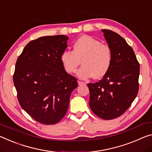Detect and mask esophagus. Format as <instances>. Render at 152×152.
Segmentation results:
<instances>
[{
  "label": "esophagus",
  "instance_id": "esophagus-1",
  "mask_svg": "<svg viewBox=\"0 0 152 152\" xmlns=\"http://www.w3.org/2000/svg\"><path fill=\"white\" fill-rule=\"evenodd\" d=\"M78 84H79V86H81V85H85L86 83L85 82H83V81H78Z\"/></svg>",
  "mask_w": 152,
  "mask_h": 152
}]
</instances>
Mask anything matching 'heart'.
I'll use <instances>...</instances> for the list:
<instances>
[{
    "instance_id": "obj_1",
    "label": "heart",
    "mask_w": 152,
    "mask_h": 152,
    "mask_svg": "<svg viewBox=\"0 0 152 152\" xmlns=\"http://www.w3.org/2000/svg\"><path fill=\"white\" fill-rule=\"evenodd\" d=\"M111 49L99 40L88 35L79 38L75 42L73 51H64L61 55V62L67 73H75L79 65L83 66L77 72L81 79L94 76L101 79L108 73L112 62Z\"/></svg>"
}]
</instances>
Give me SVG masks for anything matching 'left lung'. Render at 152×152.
Listing matches in <instances>:
<instances>
[{"label": "left lung", "instance_id": "8db88e82", "mask_svg": "<svg viewBox=\"0 0 152 152\" xmlns=\"http://www.w3.org/2000/svg\"><path fill=\"white\" fill-rule=\"evenodd\" d=\"M102 32L111 49L113 58L103 78L88 84L89 104L98 117L112 120L122 115L137 97L140 66L132 48L124 39L110 30Z\"/></svg>", "mask_w": 152, "mask_h": 152}]
</instances>
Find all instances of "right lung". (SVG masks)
I'll return each instance as SVG.
<instances>
[{
    "instance_id": "right-lung-1",
    "label": "right lung",
    "mask_w": 152,
    "mask_h": 152,
    "mask_svg": "<svg viewBox=\"0 0 152 152\" xmlns=\"http://www.w3.org/2000/svg\"><path fill=\"white\" fill-rule=\"evenodd\" d=\"M69 37L46 36L30 41L18 57L13 83L22 108L37 122L55 124L66 114L78 86L61 62Z\"/></svg>"
}]
</instances>
